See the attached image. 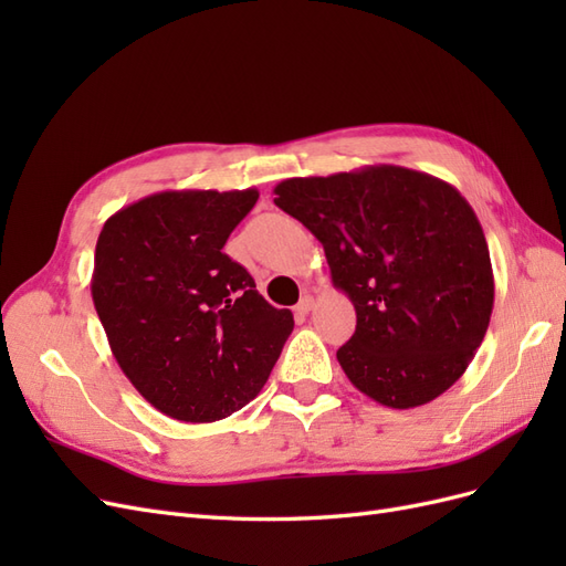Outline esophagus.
<instances>
[{"instance_id":"1","label":"esophagus","mask_w":566,"mask_h":566,"mask_svg":"<svg viewBox=\"0 0 566 566\" xmlns=\"http://www.w3.org/2000/svg\"><path fill=\"white\" fill-rule=\"evenodd\" d=\"M312 310H314V297L312 295H304L297 302V306H295V316H306Z\"/></svg>"}]
</instances>
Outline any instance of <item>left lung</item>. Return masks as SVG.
<instances>
[{"mask_svg":"<svg viewBox=\"0 0 566 566\" xmlns=\"http://www.w3.org/2000/svg\"><path fill=\"white\" fill-rule=\"evenodd\" d=\"M273 202L325 250L356 310L337 349L352 385L389 408L437 399L486 335L493 269L482 224L458 188L397 165L285 179Z\"/></svg>","mask_w":566,"mask_h":566,"instance_id":"left-lung-1","label":"left lung"}]
</instances>
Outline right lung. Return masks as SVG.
<instances>
[{
  "instance_id": "right-lung-1",
  "label": "right lung",
  "mask_w": 566,
  "mask_h": 566,
  "mask_svg": "<svg viewBox=\"0 0 566 566\" xmlns=\"http://www.w3.org/2000/svg\"><path fill=\"white\" fill-rule=\"evenodd\" d=\"M256 198V188L153 193L98 233L92 297L111 352L136 391L175 420L241 410L293 333V314L271 306L224 252Z\"/></svg>"
}]
</instances>
